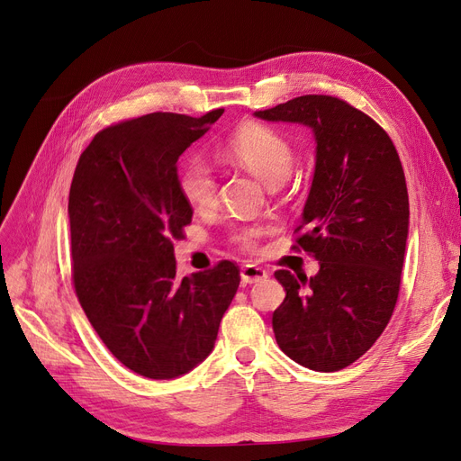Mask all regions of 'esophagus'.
Masks as SVG:
<instances>
[{"label": "esophagus", "instance_id": "34e87169", "mask_svg": "<svg viewBox=\"0 0 461 461\" xmlns=\"http://www.w3.org/2000/svg\"><path fill=\"white\" fill-rule=\"evenodd\" d=\"M268 277V272H266L264 268H260V266H255V264H247L241 268V281L247 285L250 284H258V281Z\"/></svg>", "mask_w": 461, "mask_h": 461}]
</instances>
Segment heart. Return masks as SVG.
<instances>
[{"label": "heart", "mask_w": 461, "mask_h": 461, "mask_svg": "<svg viewBox=\"0 0 461 461\" xmlns=\"http://www.w3.org/2000/svg\"><path fill=\"white\" fill-rule=\"evenodd\" d=\"M224 153L268 187L284 184L294 165L289 141L276 130L258 122H247L237 128L226 141ZM180 191L193 209H211L218 195V182L212 168L201 158L187 160L180 172ZM255 230H245L237 235V241L245 247L255 245Z\"/></svg>", "instance_id": "obj_1"}]
</instances>
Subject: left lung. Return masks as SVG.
<instances>
[{
    "mask_svg": "<svg viewBox=\"0 0 461 461\" xmlns=\"http://www.w3.org/2000/svg\"><path fill=\"white\" fill-rule=\"evenodd\" d=\"M255 116L306 126L316 141L308 231L296 243L320 270L276 272L285 289L272 316L276 340L296 364L339 371L371 348L393 316L410 224L404 170L387 131L337 97H294Z\"/></svg>",
    "mask_w": 461,
    "mask_h": 461,
    "instance_id": "8db88e82",
    "label": "left lung"
}]
</instances>
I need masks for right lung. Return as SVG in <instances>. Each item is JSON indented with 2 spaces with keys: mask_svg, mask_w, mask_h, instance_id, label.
<instances>
[{
  "mask_svg": "<svg viewBox=\"0 0 461 461\" xmlns=\"http://www.w3.org/2000/svg\"><path fill=\"white\" fill-rule=\"evenodd\" d=\"M221 113H151L109 126L74 170V289L114 358L149 379L185 375L212 352L240 287V270L228 260L180 279L172 245L193 216L177 158Z\"/></svg>",
  "mask_w": 461,
  "mask_h": 461,
  "instance_id": "1",
  "label": "right lung"
}]
</instances>
